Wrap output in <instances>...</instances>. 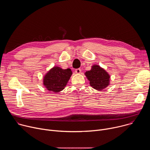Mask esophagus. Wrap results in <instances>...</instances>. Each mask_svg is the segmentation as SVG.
Here are the masks:
<instances>
[{"label": "esophagus", "instance_id": "esophagus-1", "mask_svg": "<svg viewBox=\"0 0 150 150\" xmlns=\"http://www.w3.org/2000/svg\"><path fill=\"white\" fill-rule=\"evenodd\" d=\"M75 71V72H76V74H80L81 72V69L78 68V69H76Z\"/></svg>", "mask_w": 150, "mask_h": 150}]
</instances>
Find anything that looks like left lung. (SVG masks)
<instances>
[{
    "label": "left lung",
    "mask_w": 150,
    "mask_h": 150,
    "mask_svg": "<svg viewBox=\"0 0 150 150\" xmlns=\"http://www.w3.org/2000/svg\"><path fill=\"white\" fill-rule=\"evenodd\" d=\"M91 86L96 90H102L109 85L110 75L100 66L95 65L90 71L85 73Z\"/></svg>",
    "instance_id": "obj_1"
}]
</instances>
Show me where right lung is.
I'll use <instances>...</instances> for the list:
<instances>
[{
    "label": "right lung",
    "instance_id": "right-lung-1",
    "mask_svg": "<svg viewBox=\"0 0 150 150\" xmlns=\"http://www.w3.org/2000/svg\"><path fill=\"white\" fill-rule=\"evenodd\" d=\"M72 72L71 69H63L55 67L45 76L43 84L46 88L53 93H58L65 88Z\"/></svg>",
    "mask_w": 150,
    "mask_h": 150
}]
</instances>
